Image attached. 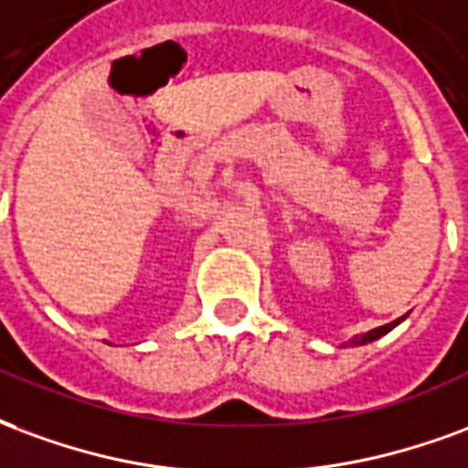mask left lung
Listing matches in <instances>:
<instances>
[{
	"label": "left lung",
	"mask_w": 468,
	"mask_h": 468,
	"mask_svg": "<svg viewBox=\"0 0 468 468\" xmlns=\"http://www.w3.org/2000/svg\"><path fill=\"white\" fill-rule=\"evenodd\" d=\"M401 322V319H399ZM399 322H391V324H384V326H378V329H371V332L361 334V339L356 344H367V342H374V339H378V336H384L387 332H391L394 326H397Z\"/></svg>",
	"instance_id": "1"
}]
</instances>
